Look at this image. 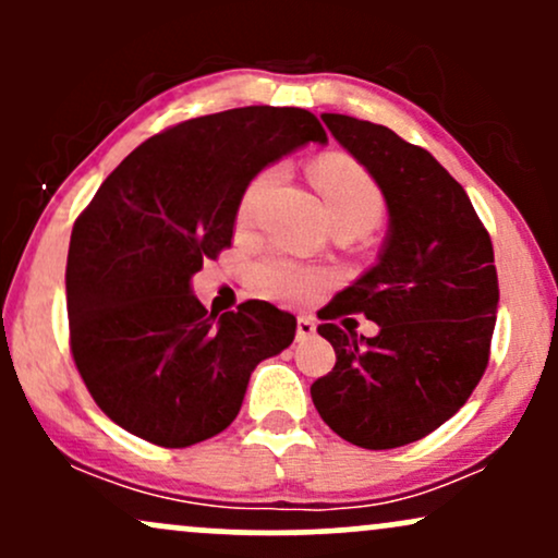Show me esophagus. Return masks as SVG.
Wrapping results in <instances>:
<instances>
[{"label": "esophagus", "mask_w": 558, "mask_h": 558, "mask_svg": "<svg viewBox=\"0 0 558 558\" xmlns=\"http://www.w3.org/2000/svg\"><path fill=\"white\" fill-rule=\"evenodd\" d=\"M317 332V325L312 317H299L296 319V341H306V338H312Z\"/></svg>", "instance_id": "esophagus-1"}]
</instances>
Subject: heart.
<instances>
[{
    "label": "heart",
    "mask_w": 558,
    "mask_h": 558,
    "mask_svg": "<svg viewBox=\"0 0 558 558\" xmlns=\"http://www.w3.org/2000/svg\"><path fill=\"white\" fill-rule=\"evenodd\" d=\"M280 175H283V168H267L246 185L241 198V220H252L272 185L280 181ZM312 175H315V185L325 198L330 222L354 220L373 228L380 220V189L367 175V170H362L356 162L345 157H325L315 165ZM254 280H257V288L265 296L280 301H306L328 283V272L272 254V257H265L254 267Z\"/></svg>",
    "instance_id": "1"
}]
</instances>
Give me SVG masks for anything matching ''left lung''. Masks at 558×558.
Returning <instances> with one entry per match:
<instances>
[{
    "instance_id": "8db88e82",
    "label": "left lung",
    "mask_w": 558,
    "mask_h": 558,
    "mask_svg": "<svg viewBox=\"0 0 558 558\" xmlns=\"http://www.w3.org/2000/svg\"><path fill=\"white\" fill-rule=\"evenodd\" d=\"M323 123L373 175L388 207L380 257L323 310L317 332L336 367L312 401L349 444L396 448L425 438L464 407L488 367L498 275L488 230L466 191L430 151L386 125L325 112ZM362 311L375 339L332 318Z\"/></svg>"
}]
</instances>
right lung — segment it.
Here are the masks:
<instances>
[{
  "label": "right lung",
  "instance_id": "obj_1",
  "mask_svg": "<svg viewBox=\"0 0 558 558\" xmlns=\"http://www.w3.org/2000/svg\"><path fill=\"white\" fill-rule=\"evenodd\" d=\"M317 141L299 107L185 120L133 149L73 226L70 351L96 407L149 444L185 448L239 414L254 367L296 336V317L243 301L217 317L191 278L233 239L252 178Z\"/></svg>",
  "mask_w": 558,
  "mask_h": 558
}]
</instances>
